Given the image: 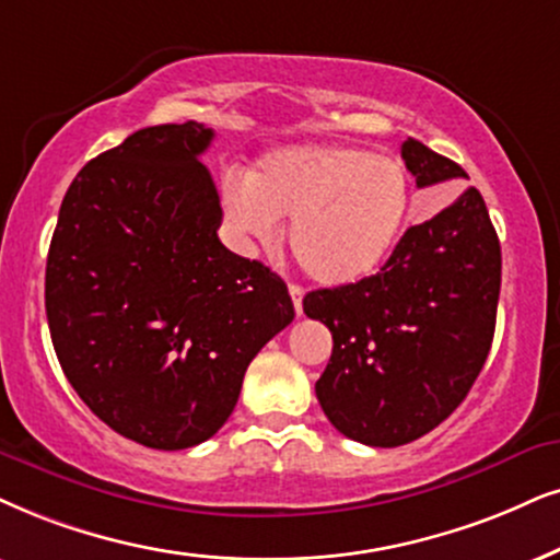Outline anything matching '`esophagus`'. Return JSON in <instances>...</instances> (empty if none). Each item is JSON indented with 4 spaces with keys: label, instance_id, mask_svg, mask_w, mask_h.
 <instances>
[{
    "label": "esophagus",
    "instance_id": "obj_1",
    "mask_svg": "<svg viewBox=\"0 0 560 560\" xmlns=\"http://www.w3.org/2000/svg\"><path fill=\"white\" fill-rule=\"evenodd\" d=\"M289 294H292V302H294V313L302 315V287L296 284H289Z\"/></svg>",
    "mask_w": 560,
    "mask_h": 560
}]
</instances>
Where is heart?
<instances>
[{"mask_svg":"<svg viewBox=\"0 0 560 560\" xmlns=\"http://www.w3.org/2000/svg\"><path fill=\"white\" fill-rule=\"evenodd\" d=\"M224 217L240 237L268 243L279 219L304 276L349 287L390 258L406 228L408 175L400 162L353 147H292L258 162L245 186L224 188Z\"/></svg>","mask_w":560,"mask_h":560,"instance_id":"1","label":"heart"}]
</instances>
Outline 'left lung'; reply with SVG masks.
I'll list each match as a JSON object with an SVG mask.
<instances>
[{
	"label": "left lung",
	"mask_w": 560,
	"mask_h": 560,
	"mask_svg": "<svg viewBox=\"0 0 560 560\" xmlns=\"http://www.w3.org/2000/svg\"><path fill=\"white\" fill-rule=\"evenodd\" d=\"M416 186L468 178L421 141H402ZM501 289V245L483 196L468 188L406 230L380 273L317 289L304 315L332 332L315 382L328 421L353 442L400 447L439 427L483 370Z\"/></svg>",
	"instance_id": "left-lung-1"
}]
</instances>
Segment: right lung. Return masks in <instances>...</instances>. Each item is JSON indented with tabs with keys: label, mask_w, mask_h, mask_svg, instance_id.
Segmentation results:
<instances>
[{
	"label": "right lung",
	"mask_w": 560,
	"mask_h": 560,
	"mask_svg": "<svg viewBox=\"0 0 560 560\" xmlns=\"http://www.w3.org/2000/svg\"><path fill=\"white\" fill-rule=\"evenodd\" d=\"M214 131L162 124L90 160L69 186L46 260V317L77 395L152 450L214 436L247 364L294 320L284 281L219 243L201 154Z\"/></svg>",
	"instance_id": "1"
}]
</instances>
